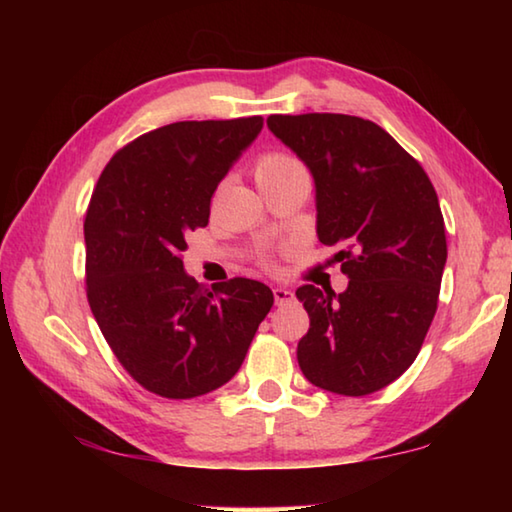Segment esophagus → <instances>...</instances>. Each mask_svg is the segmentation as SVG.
I'll return each instance as SVG.
<instances>
[{"mask_svg": "<svg viewBox=\"0 0 512 512\" xmlns=\"http://www.w3.org/2000/svg\"><path fill=\"white\" fill-rule=\"evenodd\" d=\"M273 298H275V305H284V302L293 300V291L287 287H273Z\"/></svg>", "mask_w": 512, "mask_h": 512, "instance_id": "34e87169", "label": "esophagus"}]
</instances>
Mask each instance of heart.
Returning a JSON list of instances; mask_svg holds the SVG:
<instances>
[{
  "label": "heart",
  "mask_w": 512,
  "mask_h": 512,
  "mask_svg": "<svg viewBox=\"0 0 512 512\" xmlns=\"http://www.w3.org/2000/svg\"><path fill=\"white\" fill-rule=\"evenodd\" d=\"M291 167H298V162L293 160V158H289V155H284V153H268V155H264L262 160L257 162L255 180L266 178V176H275V173L287 171Z\"/></svg>",
  "instance_id": "b5f03b06"
}]
</instances>
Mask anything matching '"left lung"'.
Instances as JSON below:
<instances>
[{"instance_id": "1", "label": "left lung", "mask_w": 512, "mask_h": 512, "mask_svg": "<svg viewBox=\"0 0 512 512\" xmlns=\"http://www.w3.org/2000/svg\"><path fill=\"white\" fill-rule=\"evenodd\" d=\"M268 131L298 155L316 185V235L339 246L348 289L302 284L309 332L298 363L311 384L361 397L418 357L447 262L445 221L427 173L368 119L271 115Z\"/></svg>"}]
</instances>
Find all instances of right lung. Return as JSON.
I'll return each instance as SVG.
<instances>
[{
    "label": "right lung",
    "instance_id": "add662e5",
    "mask_svg": "<svg viewBox=\"0 0 512 512\" xmlns=\"http://www.w3.org/2000/svg\"><path fill=\"white\" fill-rule=\"evenodd\" d=\"M262 126L241 117L155 128L112 155L92 194L83 225L90 309L121 366L155 395L189 400L228 384L273 307L266 284L235 277L205 289L180 259Z\"/></svg>",
    "mask_w": 512,
    "mask_h": 512
}]
</instances>
